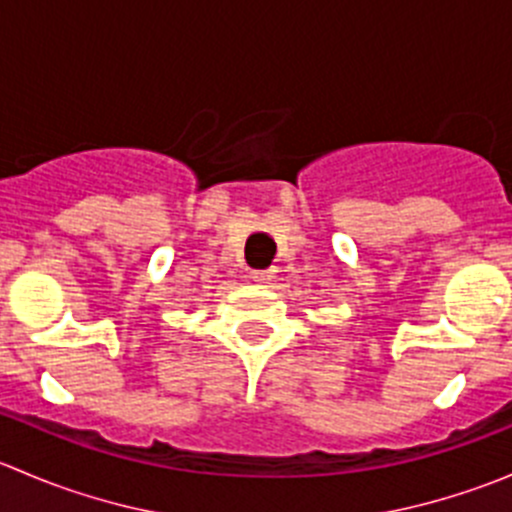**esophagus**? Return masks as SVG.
<instances>
[{"label":"esophagus","instance_id":"1","mask_svg":"<svg viewBox=\"0 0 512 512\" xmlns=\"http://www.w3.org/2000/svg\"><path fill=\"white\" fill-rule=\"evenodd\" d=\"M250 277L255 282H260V285H270V282L275 280V270H255L250 272Z\"/></svg>","mask_w":512,"mask_h":512}]
</instances>
